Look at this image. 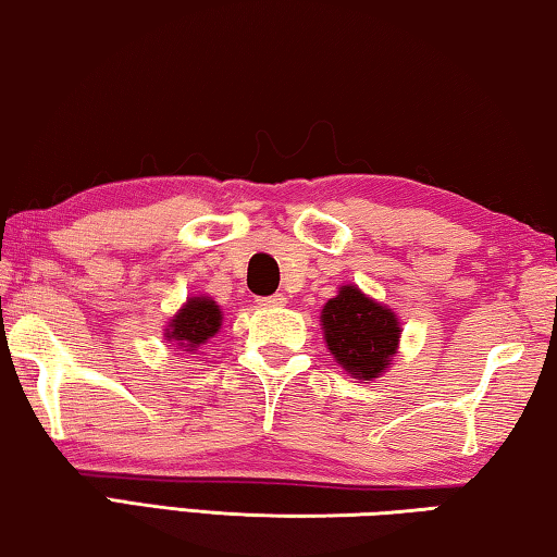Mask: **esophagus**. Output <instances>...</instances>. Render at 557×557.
<instances>
[{
    "label": "esophagus",
    "mask_w": 557,
    "mask_h": 557,
    "mask_svg": "<svg viewBox=\"0 0 557 557\" xmlns=\"http://www.w3.org/2000/svg\"><path fill=\"white\" fill-rule=\"evenodd\" d=\"M259 306H263V308H281V306H286V298L281 296V294L261 296V298H259Z\"/></svg>",
    "instance_id": "1"
}]
</instances>
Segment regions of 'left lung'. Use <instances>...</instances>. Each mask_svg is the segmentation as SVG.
I'll use <instances>...</instances> for the list:
<instances>
[{"label": "left lung", "instance_id": "left-lung-1", "mask_svg": "<svg viewBox=\"0 0 557 557\" xmlns=\"http://www.w3.org/2000/svg\"><path fill=\"white\" fill-rule=\"evenodd\" d=\"M321 325L335 362L358 380H372L389 368L403 333L392 308L352 284L341 286L338 296L323 306Z\"/></svg>", "mask_w": 557, "mask_h": 557}]
</instances>
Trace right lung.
Listing matches in <instances>:
<instances>
[{"mask_svg": "<svg viewBox=\"0 0 557 557\" xmlns=\"http://www.w3.org/2000/svg\"><path fill=\"white\" fill-rule=\"evenodd\" d=\"M219 327H222V308L209 296H195L187 298V304L172 315L165 327V341L193 352L209 338H214Z\"/></svg>", "mask_w": 557, "mask_h": 557, "instance_id": "1", "label": "right lung"}]
</instances>
